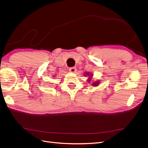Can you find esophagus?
<instances>
[{
  "mask_svg": "<svg viewBox=\"0 0 148 148\" xmlns=\"http://www.w3.org/2000/svg\"><path fill=\"white\" fill-rule=\"evenodd\" d=\"M69 71L71 73H75L76 71H77V69H76V68L75 67H71V68H69Z\"/></svg>",
  "mask_w": 148,
  "mask_h": 148,
  "instance_id": "34e87169",
  "label": "esophagus"
}]
</instances>
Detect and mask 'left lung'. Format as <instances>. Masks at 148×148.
Masks as SVG:
<instances>
[{"instance_id": "1", "label": "left lung", "mask_w": 148, "mask_h": 148, "mask_svg": "<svg viewBox=\"0 0 148 148\" xmlns=\"http://www.w3.org/2000/svg\"><path fill=\"white\" fill-rule=\"evenodd\" d=\"M85 74L86 75H90V76L91 77H92V74H90V73H85ZM91 81V78H89L88 79V82H90ZM99 82L98 81H97V82H93V84H92V86H97L98 85H99Z\"/></svg>"}]
</instances>
